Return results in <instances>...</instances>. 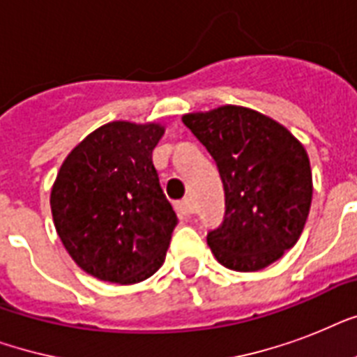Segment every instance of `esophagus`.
Wrapping results in <instances>:
<instances>
[{
	"label": "esophagus",
	"instance_id": "34e87169",
	"mask_svg": "<svg viewBox=\"0 0 357 357\" xmlns=\"http://www.w3.org/2000/svg\"><path fill=\"white\" fill-rule=\"evenodd\" d=\"M176 211L181 215V217H190L195 213V206H192V200L190 198H183L176 204Z\"/></svg>",
	"mask_w": 357,
	"mask_h": 357
}]
</instances>
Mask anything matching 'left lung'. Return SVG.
<instances>
[{
  "label": "left lung",
  "mask_w": 357,
  "mask_h": 357,
  "mask_svg": "<svg viewBox=\"0 0 357 357\" xmlns=\"http://www.w3.org/2000/svg\"><path fill=\"white\" fill-rule=\"evenodd\" d=\"M183 123L211 153L224 185V222L207 234L213 255L237 272L272 265L296 244L310 215L304 146L276 120L237 105L185 114Z\"/></svg>",
  "instance_id": "1"
}]
</instances>
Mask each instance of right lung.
Segmentation results:
<instances>
[{
	"mask_svg": "<svg viewBox=\"0 0 357 357\" xmlns=\"http://www.w3.org/2000/svg\"><path fill=\"white\" fill-rule=\"evenodd\" d=\"M162 133L161 123L109 122L61 165L50 198L55 229L98 280L139 283L165 261L178 217L151 161Z\"/></svg>",
	"mask_w": 357,
	"mask_h": 357,
	"instance_id": "right-lung-1",
	"label": "right lung"
}]
</instances>
